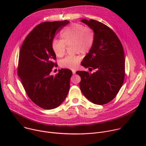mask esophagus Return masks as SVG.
<instances>
[{
	"label": "esophagus",
	"mask_w": 146,
	"mask_h": 146,
	"mask_svg": "<svg viewBox=\"0 0 146 146\" xmlns=\"http://www.w3.org/2000/svg\"><path fill=\"white\" fill-rule=\"evenodd\" d=\"M72 73H73V74H76V71H75L74 70H72Z\"/></svg>",
	"instance_id": "34e87169"
}]
</instances>
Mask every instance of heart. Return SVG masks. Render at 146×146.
Wrapping results in <instances>:
<instances>
[{
    "label": "heart",
    "mask_w": 146,
    "mask_h": 146,
    "mask_svg": "<svg viewBox=\"0 0 146 146\" xmlns=\"http://www.w3.org/2000/svg\"><path fill=\"white\" fill-rule=\"evenodd\" d=\"M94 42V33L88 27L77 23L65 27L61 32V40H54L52 49L55 55L62 57L66 52V46L72 45L74 52L85 54L91 49ZM81 60L80 55L68 56L60 61L62 68L74 69Z\"/></svg>",
    "instance_id": "1"
}]
</instances>
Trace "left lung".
<instances>
[{
	"label": "left lung",
	"mask_w": 146,
	"mask_h": 146,
	"mask_svg": "<svg viewBox=\"0 0 146 146\" xmlns=\"http://www.w3.org/2000/svg\"><path fill=\"white\" fill-rule=\"evenodd\" d=\"M94 33V44L81 65L94 69L93 73L77 71L81 92L90 102L102 105L111 101L121 88L125 77L123 47L115 33L96 20L82 19Z\"/></svg>",
	"instance_id": "8db88e82"
}]
</instances>
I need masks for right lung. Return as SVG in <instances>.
Masks as SVG:
<instances>
[{"instance_id":"obj_1","label":"right lung","mask_w":146,"mask_h":146,"mask_svg":"<svg viewBox=\"0 0 146 146\" xmlns=\"http://www.w3.org/2000/svg\"><path fill=\"white\" fill-rule=\"evenodd\" d=\"M69 21L45 22L36 26L26 37L19 51L18 75L31 100L47 110L63 103L70 88L72 72L61 69L55 76L50 73L56 63L52 41L56 32Z\"/></svg>"}]
</instances>
